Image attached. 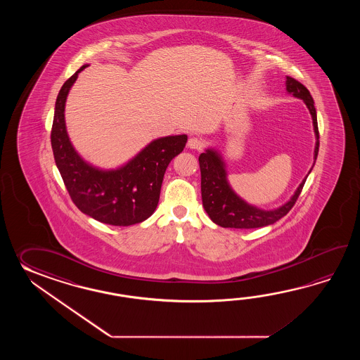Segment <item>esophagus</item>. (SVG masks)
<instances>
[{"label":"esophagus","instance_id":"1","mask_svg":"<svg viewBox=\"0 0 360 360\" xmlns=\"http://www.w3.org/2000/svg\"><path fill=\"white\" fill-rule=\"evenodd\" d=\"M188 146L191 149H195V150H202L205 148V141L199 138H191L188 141Z\"/></svg>","mask_w":360,"mask_h":360}]
</instances>
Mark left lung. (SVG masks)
Listing matches in <instances>:
<instances>
[{"mask_svg":"<svg viewBox=\"0 0 360 360\" xmlns=\"http://www.w3.org/2000/svg\"><path fill=\"white\" fill-rule=\"evenodd\" d=\"M285 86H287V91L291 92L293 96L305 101L306 107L309 108L310 115L313 117L314 131L316 135L314 158L316 160L318 150H319V130H318L316 110L314 107L313 98L305 86L292 77H287ZM199 169H200L202 202L207 214L214 224L220 225L222 228H234V229L262 228L282 219L291 211L292 207L295 206L307 179L306 176L302 180V183L300 184L291 200L287 202L284 206L279 207L273 211H264L260 208L250 206L231 191L229 184L226 181L224 162L214 150L208 149L206 153L199 155Z\"/></svg>","mask_w":360,"mask_h":360,"instance_id":"obj_1","label":"left lung"}]
</instances>
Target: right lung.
<instances>
[{
    "label": "right lung",
    "mask_w": 360,
    "mask_h": 360,
    "mask_svg": "<svg viewBox=\"0 0 360 360\" xmlns=\"http://www.w3.org/2000/svg\"><path fill=\"white\" fill-rule=\"evenodd\" d=\"M86 67L69 77L56 98L51 129L55 163L70 199L81 212L115 226L139 224L155 211L166 169L172 158L183 152L188 136L157 139L126 166L115 171H101L87 165L70 144L64 121L67 95Z\"/></svg>",
    "instance_id": "add662e5"
}]
</instances>
